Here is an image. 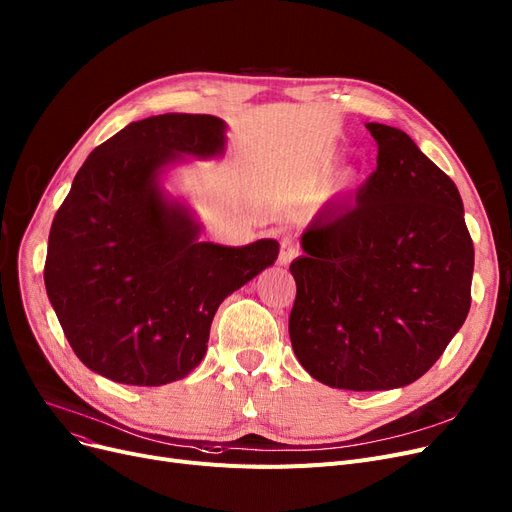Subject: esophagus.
Here are the masks:
<instances>
[{"label":"esophagus","mask_w":512,"mask_h":512,"mask_svg":"<svg viewBox=\"0 0 512 512\" xmlns=\"http://www.w3.org/2000/svg\"><path fill=\"white\" fill-rule=\"evenodd\" d=\"M297 255H299V249L294 247V240L284 234V236L280 238V257H278V261H280L282 265H288Z\"/></svg>","instance_id":"obj_1"}]
</instances>
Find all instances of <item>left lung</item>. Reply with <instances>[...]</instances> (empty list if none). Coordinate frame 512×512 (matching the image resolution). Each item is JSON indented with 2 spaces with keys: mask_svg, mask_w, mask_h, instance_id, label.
<instances>
[{
  "mask_svg": "<svg viewBox=\"0 0 512 512\" xmlns=\"http://www.w3.org/2000/svg\"><path fill=\"white\" fill-rule=\"evenodd\" d=\"M378 168L351 205L321 213L290 263L288 319L301 365L321 384L371 392L432 367L471 307L473 240L459 188L407 132L367 124Z\"/></svg>",
  "mask_w": 512,
  "mask_h": 512,
  "instance_id": "8db88e82",
  "label": "left lung"
}]
</instances>
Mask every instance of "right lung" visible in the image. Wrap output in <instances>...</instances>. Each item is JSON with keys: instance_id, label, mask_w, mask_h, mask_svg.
<instances>
[{"instance_id": "1", "label": "right lung", "mask_w": 512, "mask_h": 512, "mask_svg": "<svg viewBox=\"0 0 512 512\" xmlns=\"http://www.w3.org/2000/svg\"><path fill=\"white\" fill-rule=\"evenodd\" d=\"M224 149V122L164 114L101 143L74 176L49 230L45 288L76 357L107 380L161 386L207 351L220 303L278 257L276 240L220 247L168 203L157 174L176 153Z\"/></svg>"}]
</instances>
